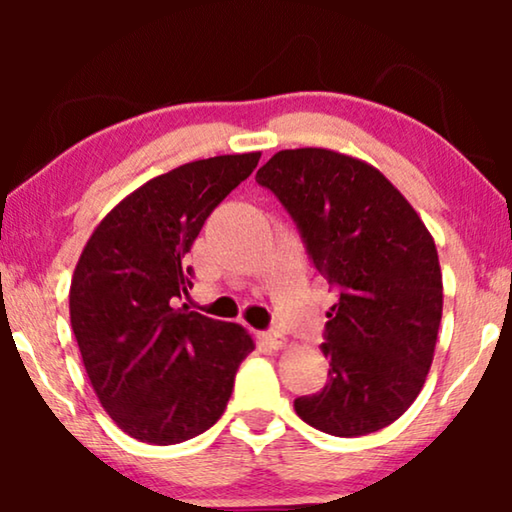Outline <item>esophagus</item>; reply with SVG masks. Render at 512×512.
<instances>
[{"label":"esophagus","mask_w":512,"mask_h":512,"mask_svg":"<svg viewBox=\"0 0 512 512\" xmlns=\"http://www.w3.org/2000/svg\"><path fill=\"white\" fill-rule=\"evenodd\" d=\"M261 340L268 345L270 349H284L286 347V335L279 333V331H268V333H261Z\"/></svg>","instance_id":"esophagus-1"}]
</instances>
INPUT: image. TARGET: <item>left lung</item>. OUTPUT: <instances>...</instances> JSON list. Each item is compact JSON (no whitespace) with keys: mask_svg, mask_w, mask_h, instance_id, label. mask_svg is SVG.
<instances>
[{"mask_svg":"<svg viewBox=\"0 0 512 512\" xmlns=\"http://www.w3.org/2000/svg\"><path fill=\"white\" fill-rule=\"evenodd\" d=\"M256 181L289 209L338 293L321 345L331 377L293 408L331 436L384 429L419 396L436 352L443 275L429 228L377 167L340 151H279Z\"/></svg>","mask_w":512,"mask_h":512,"instance_id":"obj_1","label":"left lung"}]
</instances>
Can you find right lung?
<instances>
[{
	"mask_svg": "<svg viewBox=\"0 0 512 512\" xmlns=\"http://www.w3.org/2000/svg\"><path fill=\"white\" fill-rule=\"evenodd\" d=\"M261 151L179 165L146 181L97 223L69 286L83 366L118 429L174 445L219 422L247 328L177 307L191 289L184 258L202 223L256 170Z\"/></svg>",
	"mask_w": 512,
	"mask_h": 512,
	"instance_id": "obj_1",
	"label": "right lung"
}]
</instances>
